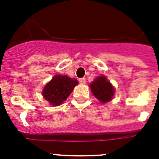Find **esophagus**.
Listing matches in <instances>:
<instances>
[{"instance_id": "obj_1", "label": "esophagus", "mask_w": 159, "mask_h": 159, "mask_svg": "<svg viewBox=\"0 0 159 159\" xmlns=\"http://www.w3.org/2000/svg\"><path fill=\"white\" fill-rule=\"evenodd\" d=\"M79 82L81 84H85L86 83V78H84V77H82V78H80Z\"/></svg>"}]
</instances>
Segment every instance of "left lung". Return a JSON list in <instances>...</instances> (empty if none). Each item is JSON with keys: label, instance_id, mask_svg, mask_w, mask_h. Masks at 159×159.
Returning <instances> with one entry per match:
<instances>
[{"label": "left lung", "instance_id": "1", "mask_svg": "<svg viewBox=\"0 0 159 159\" xmlns=\"http://www.w3.org/2000/svg\"><path fill=\"white\" fill-rule=\"evenodd\" d=\"M90 86L93 95L102 103L111 100L114 95V88L104 76L97 77Z\"/></svg>", "mask_w": 159, "mask_h": 159}]
</instances>
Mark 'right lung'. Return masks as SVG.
<instances>
[{
  "mask_svg": "<svg viewBox=\"0 0 159 159\" xmlns=\"http://www.w3.org/2000/svg\"><path fill=\"white\" fill-rule=\"evenodd\" d=\"M78 84L75 78L66 75H55L44 88L42 94L45 100L52 105H59L67 100L73 88Z\"/></svg>",
  "mask_w": 159,
  "mask_h": 159,
  "instance_id": "add662e5",
  "label": "right lung"
}]
</instances>
